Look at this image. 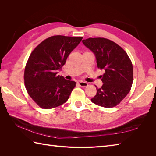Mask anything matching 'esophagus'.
I'll list each match as a JSON object with an SVG mask.
<instances>
[{
  "instance_id": "34e87169",
  "label": "esophagus",
  "mask_w": 156,
  "mask_h": 156,
  "mask_svg": "<svg viewBox=\"0 0 156 156\" xmlns=\"http://www.w3.org/2000/svg\"><path fill=\"white\" fill-rule=\"evenodd\" d=\"M77 84L80 87H86L88 86V83L87 82H84L82 81H80L77 83Z\"/></svg>"
}]
</instances>
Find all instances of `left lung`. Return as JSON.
<instances>
[{"mask_svg": "<svg viewBox=\"0 0 156 156\" xmlns=\"http://www.w3.org/2000/svg\"><path fill=\"white\" fill-rule=\"evenodd\" d=\"M83 43L95 55L98 68L105 72L100 76L103 84L96 88L92 102L106 108L116 106L129 92L133 84V69L129 57L120 45L104 37H89Z\"/></svg>", "mask_w": 156, "mask_h": 156, "instance_id": "8db88e82", "label": "left lung"}]
</instances>
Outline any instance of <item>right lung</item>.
Here are the masks:
<instances>
[{"label": "right lung", "mask_w": 156, "mask_h": 156, "mask_svg": "<svg viewBox=\"0 0 156 156\" xmlns=\"http://www.w3.org/2000/svg\"><path fill=\"white\" fill-rule=\"evenodd\" d=\"M83 37L56 35L32 51L25 66L24 81L29 95L40 107L55 108L66 101L76 83L57 75Z\"/></svg>", "instance_id": "right-lung-1"}]
</instances>
